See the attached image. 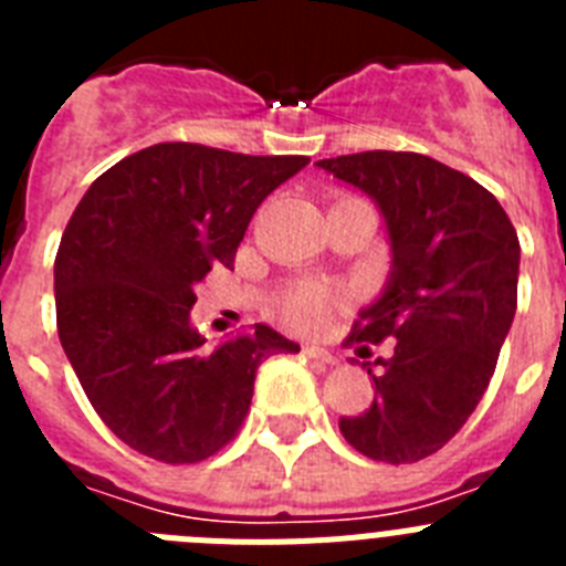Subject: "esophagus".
<instances>
[{
    "label": "esophagus",
    "instance_id": "34e87169",
    "mask_svg": "<svg viewBox=\"0 0 566 566\" xmlns=\"http://www.w3.org/2000/svg\"><path fill=\"white\" fill-rule=\"evenodd\" d=\"M303 354L323 365H337V357L332 352H326V348H319V345H303Z\"/></svg>",
    "mask_w": 566,
    "mask_h": 566
}]
</instances>
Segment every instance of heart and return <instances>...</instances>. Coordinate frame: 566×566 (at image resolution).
Wrapping results in <instances>:
<instances>
[{"mask_svg":"<svg viewBox=\"0 0 566 566\" xmlns=\"http://www.w3.org/2000/svg\"><path fill=\"white\" fill-rule=\"evenodd\" d=\"M339 303L343 297L332 289L297 286L280 300V319L294 332H323L332 323V314Z\"/></svg>","mask_w":566,"mask_h":566,"instance_id":"b5f03b06","label":"heart"}]
</instances>
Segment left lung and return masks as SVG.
<instances>
[{"mask_svg": "<svg viewBox=\"0 0 566 566\" xmlns=\"http://www.w3.org/2000/svg\"><path fill=\"white\" fill-rule=\"evenodd\" d=\"M317 167L371 195L394 252L391 283L345 339L359 357L391 339V357L363 363L374 402L339 431L374 462H419L457 437L496 371L518 303V234L482 184L428 155L371 149Z\"/></svg>", "mask_w": 566, "mask_h": 566, "instance_id": "8db88e82", "label": "left lung"}]
</instances>
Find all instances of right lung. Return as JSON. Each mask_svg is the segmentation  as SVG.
<instances>
[{
	"label": "right lung",
	"instance_id": "obj_1",
	"mask_svg": "<svg viewBox=\"0 0 566 566\" xmlns=\"http://www.w3.org/2000/svg\"><path fill=\"white\" fill-rule=\"evenodd\" d=\"M306 164L153 144L78 201L53 266L59 339L90 405L133 451L167 464L214 457L247 419L258 365L300 352L260 323L207 352L189 308L212 266H232L263 198Z\"/></svg>",
	"mask_w": 566,
	"mask_h": 566
}]
</instances>
